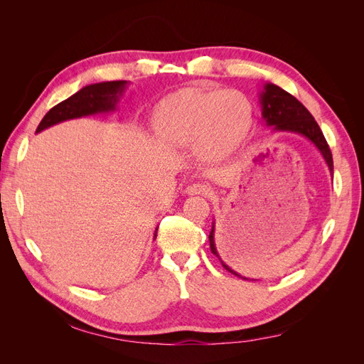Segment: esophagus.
<instances>
[{"mask_svg":"<svg viewBox=\"0 0 364 364\" xmlns=\"http://www.w3.org/2000/svg\"><path fill=\"white\" fill-rule=\"evenodd\" d=\"M186 194H190V196H196V194H200V196H208V194H211V188H209L208 185H205V183H199V182H196V183H191V185H188L186 186Z\"/></svg>","mask_w":364,"mask_h":364,"instance_id":"34e87169","label":"esophagus"}]
</instances>
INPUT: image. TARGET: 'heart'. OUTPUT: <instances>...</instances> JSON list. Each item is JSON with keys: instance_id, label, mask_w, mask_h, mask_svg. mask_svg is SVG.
I'll list each match as a JSON object with an SVG mask.
<instances>
[{"instance_id": "b5f03b06", "label": "heart", "mask_w": 364, "mask_h": 364, "mask_svg": "<svg viewBox=\"0 0 364 364\" xmlns=\"http://www.w3.org/2000/svg\"><path fill=\"white\" fill-rule=\"evenodd\" d=\"M253 123L250 98L235 90L182 87L159 102L155 112L158 135L171 146L190 147L202 159L226 156Z\"/></svg>"}]
</instances>
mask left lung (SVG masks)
Listing matches in <instances>:
<instances>
[{"label": "left lung", "instance_id": "obj_1", "mask_svg": "<svg viewBox=\"0 0 364 364\" xmlns=\"http://www.w3.org/2000/svg\"><path fill=\"white\" fill-rule=\"evenodd\" d=\"M259 103H261L262 118L266 121L267 126L274 127V130L278 132H293V134H299L306 139H310L318 149V151L322 153V156L329 167V171L333 173V168H334L333 155L322 134V130L316 123L313 115L308 112V109L297 100V98H294L291 94L284 91L282 87L277 85L266 83L264 85V91L259 95ZM214 229L215 228L213 223V229L211 232H209V247H211V252L218 258V261L222 262V266L228 272L235 274V277L243 278L241 274H238L229 266H226L223 259L220 258L214 243ZM243 279H247V278H243Z\"/></svg>", "mask_w": 364, "mask_h": 364}]
</instances>
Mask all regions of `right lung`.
I'll return each mask as SVG.
<instances>
[{
  "instance_id": "1",
  "label": "right lung",
  "mask_w": 364,
  "mask_h": 364,
  "mask_svg": "<svg viewBox=\"0 0 364 364\" xmlns=\"http://www.w3.org/2000/svg\"><path fill=\"white\" fill-rule=\"evenodd\" d=\"M126 85V80H115L94 83L82 87L79 92H75L74 95L67 98V100H63L50 109L39 123L36 134L50 126L62 123L65 119L115 111L118 98L123 94Z\"/></svg>"
}]
</instances>
